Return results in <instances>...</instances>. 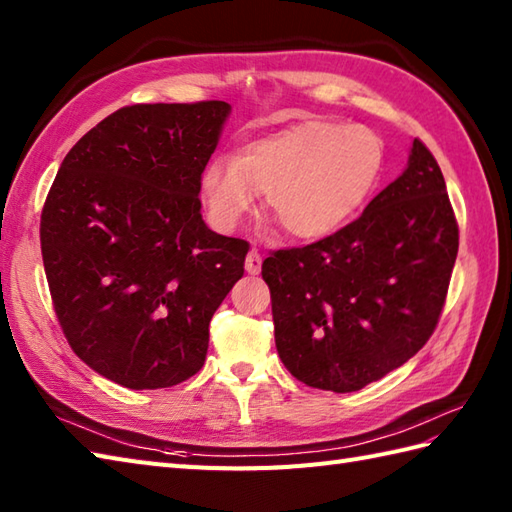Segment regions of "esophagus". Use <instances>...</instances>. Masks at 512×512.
<instances>
[{
    "instance_id": "esophagus-1",
    "label": "esophagus",
    "mask_w": 512,
    "mask_h": 512,
    "mask_svg": "<svg viewBox=\"0 0 512 512\" xmlns=\"http://www.w3.org/2000/svg\"><path fill=\"white\" fill-rule=\"evenodd\" d=\"M259 270H262V255H259L257 248L248 250V255H246V273L248 275H259Z\"/></svg>"
}]
</instances>
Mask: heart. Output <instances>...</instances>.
I'll list each match as a JSON object with an SVG mask.
<instances>
[{"label": "heart", "mask_w": 512, "mask_h": 512, "mask_svg": "<svg viewBox=\"0 0 512 512\" xmlns=\"http://www.w3.org/2000/svg\"><path fill=\"white\" fill-rule=\"evenodd\" d=\"M385 140L365 125L303 121L253 140L235 160L213 158L200 178L215 226L233 228L264 193L292 237L321 239L363 209L385 169Z\"/></svg>", "instance_id": "1"}]
</instances>
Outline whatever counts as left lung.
<instances>
[{"label": "left lung", "instance_id": "1", "mask_svg": "<svg viewBox=\"0 0 512 512\" xmlns=\"http://www.w3.org/2000/svg\"><path fill=\"white\" fill-rule=\"evenodd\" d=\"M458 246L442 171L416 138L407 169L361 217L264 259L281 363L336 394L407 363L440 321Z\"/></svg>", "mask_w": 512, "mask_h": 512}]
</instances>
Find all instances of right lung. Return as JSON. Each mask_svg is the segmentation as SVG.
Segmentation results:
<instances>
[{
	"mask_svg": "<svg viewBox=\"0 0 512 512\" xmlns=\"http://www.w3.org/2000/svg\"><path fill=\"white\" fill-rule=\"evenodd\" d=\"M231 105H127L68 156L41 211L54 312L74 354L127 389L198 374L248 242L202 220L200 178Z\"/></svg>",
	"mask_w": 512,
	"mask_h": 512,
	"instance_id": "1",
	"label": "right lung"
}]
</instances>
